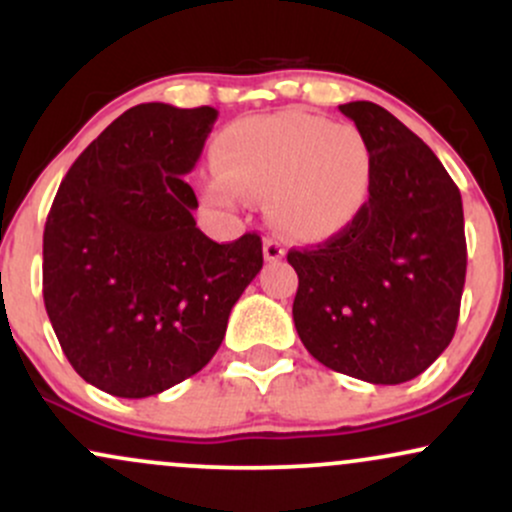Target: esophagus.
Here are the masks:
<instances>
[{
  "label": "esophagus",
  "instance_id": "esophagus-1",
  "mask_svg": "<svg viewBox=\"0 0 512 512\" xmlns=\"http://www.w3.org/2000/svg\"><path fill=\"white\" fill-rule=\"evenodd\" d=\"M264 260L267 262H279L281 257L286 255V250H284V245L279 243V240H274V238H267L264 240Z\"/></svg>",
  "mask_w": 512,
  "mask_h": 512
}]
</instances>
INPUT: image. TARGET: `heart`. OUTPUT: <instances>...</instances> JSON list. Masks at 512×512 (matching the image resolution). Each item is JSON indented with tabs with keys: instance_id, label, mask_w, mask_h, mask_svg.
<instances>
[{
	"instance_id": "obj_1",
	"label": "heart",
	"mask_w": 512,
	"mask_h": 512,
	"mask_svg": "<svg viewBox=\"0 0 512 512\" xmlns=\"http://www.w3.org/2000/svg\"><path fill=\"white\" fill-rule=\"evenodd\" d=\"M370 192L366 134L298 108L243 117L223 129L216 170L202 185L211 207L233 209L243 195L267 199L272 226L301 243H322L354 226Z\"/></svg>"
}]
</instances>
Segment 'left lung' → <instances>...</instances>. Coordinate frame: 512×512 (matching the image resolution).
<instances>
[{"mask_svg":"<svg viewBox=\"0 0 512 512\" xmlns=\"http://www.w3.org/2000/svg\"><path fill=\"white\" fill-rule=\"evenodd\" d=\"M373 149L368 207L344 233L291 250L293 322L322 366L373 385L416 378L448 349L467 274L462 197L395 115L339 105Z\"/></svg>","mask_w":512,"mask_h":512,"instance_id":"1","label":"left lung"}]
</instances>
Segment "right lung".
<instances>
[{
    "instance_id": "1",
    "label": "right lung",
    "mask_w": 512,
    "mask_h": 512,
    "mask_svg": "<svg viewBox=\"0 0 512 512\" xmlns=\"http://www.w3.org/2000/svg\"><path fill=\"white\" fill-rule=\"evenodd\" d=\"M216 113L142 103L93 139L64 175L43 233V298L76 373L142 399L211 361L262 240L214 243L197 228L185 175Z\"/></svg>"
}]
</instances>
